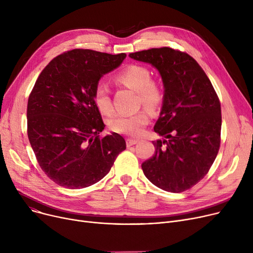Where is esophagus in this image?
<instances>
[{
	"label": "esophagus",
	"instance_id": "34e87169",
	"mask_svg": "<svg viewBox=\"0 0 253 253\" xmlns=\"http://www.w3.org/2000/svg\"><path fill=\"white\" fill-rule=\"evenodd\" d=\"M136 143H138V140H137V139L128 138V139L126 140V144H127L128 148H129V147H132V145H134V144H136Z\"/></svg>",
	"mask_w": 253,
	"mask_h": 253
}]
</instances>
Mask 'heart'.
Masks as SVG:
<instances>
[{
	"label": "heart",
	"mask_w": 253,
	"mask_h": 253,
	"mask_svg": "<svg viewBox=\"0 0 253 253\" xmlns=\"http://www.w3.org/2000/svg\"><path fill=\"white\" fill-rule=\"evenodd\" d=\"M117 82L125 85L138 94V102L151 111L157 110L161 105L164 92L161 85L153 81L152 73L145 66L131 64L120 73ZM94 103L103 115H111L114 111L108 87L98 84L94 91ZM150 116L147 111H139L135 114H120L110 121V128L116 133L126 135H138L142 128L149 123Z\"/></svg>",
	"instance_id": "b5f03b06"
}]
</instances>
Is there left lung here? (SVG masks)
I'll use <instances>...</instances> for the list:
<instances>
[{
	"label": "left lung",
	"instance_id": "1",
	"mask_svg": "<svg viewBox=\"0 0 253 253\" xmlns=\"http://www.w3.org/2000/svg\"><path fill=\"white\" fill-rule=\"evenodd\" d=\"M152 64L164 86L153 141L155 155L141 165L147 178L166 192L191 189L209 171L220 144V102L210 80L189 54L169 47L130 53Z\"/></svg>",
	"mask_w": 253,
	"mask_h": 253
}]
</instances>
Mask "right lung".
<instances>
[{
	"instance_id": "right-lung-1",
	"label": "right lung",
	"mask_w": 253,
	"mask_h": 253,
	"mask_svg": "<svg viewBox=\"0 0 253 253\" xmlns=\"http://www.w3.org/2000/svg\"><path fill=\"white\" fill-rule=\"evenodd\" d=\"M112 55L74 49L52 59L40 74L28 101V136L45 174L66 189L87 188L109 173L126 149L116 132L104 129L94 103L99 80L123 62Z\"/></svg>"
}]
</instances>
